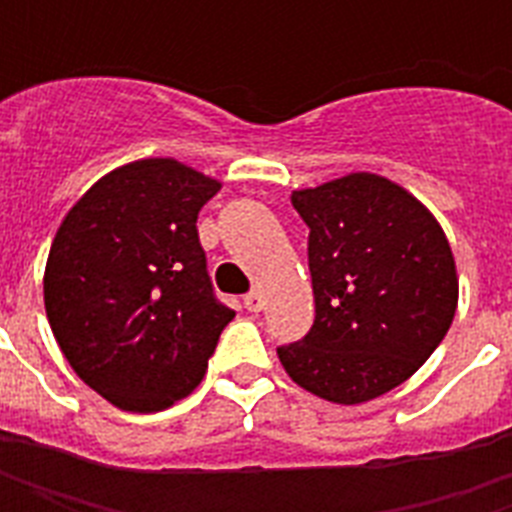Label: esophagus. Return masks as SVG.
Instances as JSON below:
<instances>
[{
    "instance_id": "1",
    "label": "esophagus",
    "mask_w": 512,
    "mask_h": 512,
    "mask_svg": "<svg viewBox=\"0 0 512 512\" xmlns=\"http://www.w3.org/2000/svg\"><path fill=\"white\" fill-rule=\"evenodd\" d=\"M244 307L249 312H260L263 307H266V299H263V293L260 290H249L244 296Z\"/></svg>"
}]
</instances>
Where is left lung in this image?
I'll use <instances>...</instances> for the list:
<instances>
[{
  "instance_id": "left-lung-1",
  "label": "left lung",
  "mask_w": 512,
  "mask_h": 512,
  "mask_svg": "<svg viewBox=\"0 0 512 512\" xmlns=\"http://www.w3.org/2000/svg\"><path fill=\"white\" fill-rule=\"evenodd\" d=\"M290 202L310 227L315 323L279 345V362L323 400H373L414 376L455 318L447 235L417 197L370 172L293 191Z\"/></svg>"
}]
</instances>
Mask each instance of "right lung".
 <instances>
[{
  "label": "right lung",
  "mask_w": 512,
  "mask_h": 512,
  "mask_svg": "<svg viewBox=\"0 0 512 512\" xmlns=\"http://www.w3.org/2000/svg\"><path fill=\"white\" fill-rule=\"evenodd\" d=\"M219 180L175 158L109 172L51 244L43 301L73 373L123 411H161L200 384L235 312L216 299L197 213Z\"/></svg>",
  "instance_id": "1"
}]
</instances>
